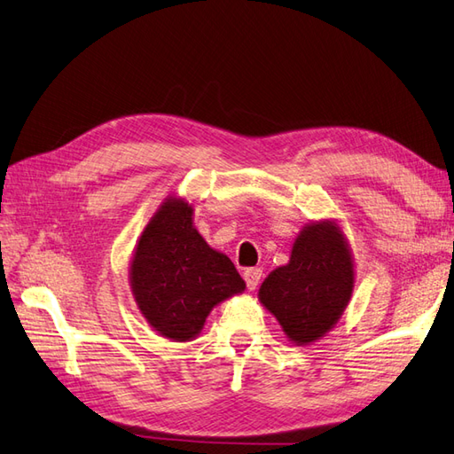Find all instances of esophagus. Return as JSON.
Here are the masks:
<instances>
[{
    "label": "esophagus",
    "mask_w": 454,
    "mask_h": 454,
    "mask_svg": "<svg viewBox=\"0 0 454 454\" xmlns=\"http://www.w3.org/2000/svg\"><path fill=\"white\" fill-rule=\"evenodd\" d=\"M245 281H247V286L250 291L256 289V286L260 285L262 281V270L260 268H250L245 271Z\"/></svg>",
    "instance_id": "obj_1"
}]
</instances>
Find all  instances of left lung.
<instances>
[{
  "instance_id": "8db88e82",
  "label": "left lung",
  "mask_w": 454,
  "mask_h": 454,
  "mask_svg": "<svg viewBox=\"0 0 454 454\" xmlns=\"http://www.w3.org/2000/svg\"><path fill=\"white\" fill-rule=\"evenodd\" d=\"M355 289V262L333 221H316L296 237L291 260L273 270L258 298L296 345H310L333 327Z\"/></svg>"
}]
</instances>
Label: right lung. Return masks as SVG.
<instances>
[{
  "label": "right lung",
  "instance_id": "add662e5",
  "mask_svg": "<svg viewBox=\"0 0 454 454\" xmlns=\"http://www.w3.org/2000/svg\"><path fill=\"white\" fill-rule=\"evenodd\" d=\"M192 212L183 198L169 196L142 231L130 262L140 314L176 342L194 339L212 308L247 286L233 262L194 229Z\"/></svg>",
  "mask_w": 454,
  "mask_h": 454
}]
</instances>
